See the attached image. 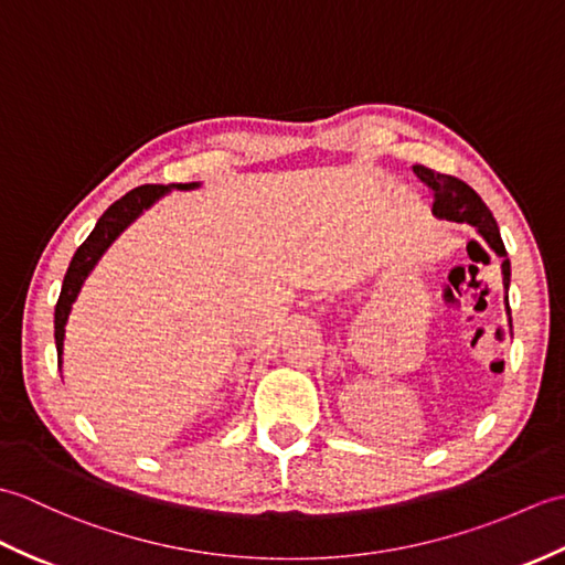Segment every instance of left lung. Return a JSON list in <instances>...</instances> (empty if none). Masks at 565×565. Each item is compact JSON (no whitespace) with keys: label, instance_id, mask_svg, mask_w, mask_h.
I'll return each instance as SVG.
<instances>
[{"label":"left lung","instance_id":"left-lung-1","mask_svg":"<svg viewBox=\"0 0 565 565\" xmlns=\"http://www.w3.org/2000/svg\"><path fill=\"white\" fill-rule=\"evenodd\" d=\"M413 172L419 177V182H425L431 191H435V203H431V213H435L437 218L473 225L478 235L486 239V245L502 259V264H500V267H502V284H505V289H508V286H510L508 249H505V245H502L498 223L493 218V213L488 211L483 199L478 196L476 191L468 186L466 182H461V179H456L451 174H439V172L429 170V167H423V164H415ZM505 308H508V316H510L508 296H505Z\"/></svg>","mask_w":565,"mask_h":565}]
</instances>
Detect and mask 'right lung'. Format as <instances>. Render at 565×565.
<instances>
[{"mask_svg": "<svg viewBox=\"0 0 565 565\" xmlns=\"http://www.w3.org/2000/svg\"><path fill=\"white\" fill-rule=\"evenodd\" d=\"M196 189L199 182H189V184H142L130 189L126 196L118 199L116 203H111L109 209L104 211L102 218L94 225V231L89 233V237L77 247L75 257H72L67 274L63 279V289H60V298L55 306V347H57V366L63 364V340H65V326H67V316L72 310V303L82 289L84 279H87L89 271L94 269V264L102 259V255L106 249L111 247L114 239L121 235L126 227L134 223L142 211H148L154 201L162 199L170 189Z\"/></svg>", "mask_w": 565, "mask_h": 565, "instance_id": "obj_1", "label": "right lung"}]
</instances>
